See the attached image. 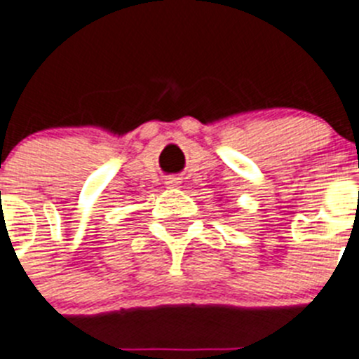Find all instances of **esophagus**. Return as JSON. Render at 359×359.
<instances>
[{"mask_svg": "<svg viewBox=\"0 0 359 359\" xmlns=\"http://www.w3.org/2000/svg\"><path fill=\"white\" fill-rule=\"evenodd\" d=\"M179 184H180L179 177H170V179H166V186H170V187H177Z\"/></svg>", "mask_w": 359, "mask_h": 359, "instance_id": "34e87169", "label": "esophagus"}]
</instances>
